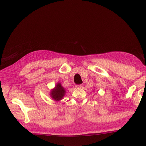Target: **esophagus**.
<instances>
[{"label": "esophagus", "mask_w": 146, "mask_h": 146, "mask_svg": "<svg viewBox=\"0 0 146 146\" xmlns=\"http://www.w3.org/2000/svg\"><path fill=\"white\" fill-rule=\"evenodd\" d=\"M83 85H76V87L77 88H81L83 87Z\"/></svg>", "instance_id": "1"}]
</instances>
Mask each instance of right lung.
<instances>
[{
  "mask_svg": "<svg viewBox=\"0 0 146 146\" xmlns=\"http://www.w3.org/2000/svg\"><path fill=\"white\" fill-rule=\"evenodd\" d=\"M65 93V89L61 85L60 83H58L55 87V89L52 90L50 95L51 96V98L54 99V100L60 101L61 99H62Z\"/></svg>",
  "mask_w": 146,
  "mask_h": 146,
  "instance_id": "right-lung-1",
  "label": "right lung"
}]
</instances>
